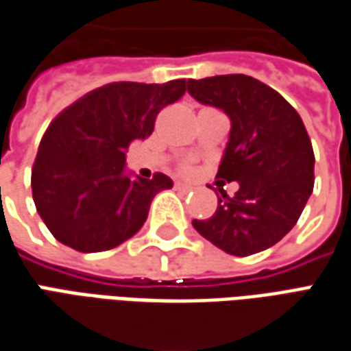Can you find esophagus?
Masks as SVG:
<instances>
[{
    "mask_svg": "<svg viewBox=\"0 0 351 351\" xmlns=\"http://www.w3.org/2000/svg\"><path fill=\"white\" fill-rule=\"evenodd\" d=\"M176 191H180V193H189L191 187L189 185H183V183H176Z\"/></svg>",
    "mask_w": 351,
    "mask_h": 351,
    "instance_id": "esophagus-1",
    "label": "esophagus"
}]
</instances>
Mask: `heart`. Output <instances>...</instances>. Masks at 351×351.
Segmentation results:
<instances>
[{
	"label": "heart",
	"instance_id": "b5f03b06",
	"mask_svg": "<svg viewBox=\"0 0 351 351\" xmlns=\"http://www.w3.org/2000/svg\"><path fill=\"white\" fill-rule=\"evenodd\" d=\"M181 171H183V173H191V171H193V170H191V166H189V164H185V166H183V168H181Z\"/></svg>",
	"mask_w": 351,
	"mask_h": 351
}]
</instances>
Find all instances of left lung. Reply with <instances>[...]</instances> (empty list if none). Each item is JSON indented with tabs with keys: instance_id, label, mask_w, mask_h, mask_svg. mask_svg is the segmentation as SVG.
I'll return each instance as SVG.
<instances>
[{
	"instance_id": "8db88e82",
	"label": "left lung",
	"mask_w": 351,
	"mask_h": 351,
	"mask_svg": "<svg viewBox=\"0 0 351 351\" xmlns=\"http://www.w3.org/2000/svg\"><path fill=\"white\" fill-rule=\"evenodd\" d=\"M187 91L229 116L231 132L216 178L239 183L233 197L219 189L214 216L193 219V227L233 256L277 245L296 226L313 191L315 156L300 114L275 89L245 74L189 80Z\"/></svg>"
}]
</instances>
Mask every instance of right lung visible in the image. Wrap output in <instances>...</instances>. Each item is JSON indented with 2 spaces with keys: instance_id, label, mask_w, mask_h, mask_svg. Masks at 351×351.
Masks as SVG:
<instances>
[{
  "instance_id": "add662e5",
  "label": "right lung",
  "mask_w": 351,
  "mask_h": 351,
  "mask_svg": "<svg viewBox=\"0 0 351 351\" xmlns=\"http://www.w3.org/2000/svg\"><path fill=\"white\" fill-rule=\"evenodd\" d=\"M185 86V80L106 84L51 122L34 162L32 197L59 243L78 252H103L143 227L152 199L173 181L164 173L130 178L125 151L152 134L158 112L183 97Z\"/></svg>"
}]
</instances>
